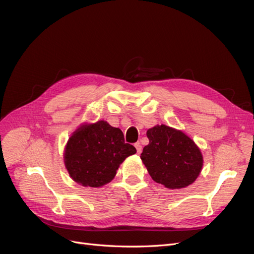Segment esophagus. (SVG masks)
I'll list each match as a JSON object with an SVG mask.
<instances>
[{"label":"esophagus","instance_id":"1","mask_svg":"<svg viewBox=\"0 0 254 254\" xmlns=\"http://www.w3.org/2000/svg\"><path fill=\"white\" fill-rule=\"evenodd\" d=\"M134 146H135V148H136V152L140 155V153L142 152V146H141V144H140L139 142H137V143L134 144Z\"/></svg>","mask_w":254,"mask_h":254}]
</instances>
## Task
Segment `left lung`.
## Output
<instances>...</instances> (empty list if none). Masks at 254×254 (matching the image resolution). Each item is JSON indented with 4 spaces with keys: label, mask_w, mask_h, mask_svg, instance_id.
Segmentation results:
<instances>
[{
    "label": "left lung",
    "mask_w": 254,
    "mask_h": 254,
    "mask_svg": "<svg viewBox=\"0 0 254 254\" xmlns=\"http://www.w3.org/2000/svg\"><path fill=\"white\" fill-rule=\"evenodd\" d=\"M149 144L141 159L153 181L167 189H183L200 174L203 157L195 142L181 130L156 125L147 130Z\"/></svg>",
    "instance_id": "1"
}]
</instances>
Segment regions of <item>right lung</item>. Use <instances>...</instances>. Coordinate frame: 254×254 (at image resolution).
<instances>
[{"mask_svg": "<svg viewBox=\"0 0 254 254\" xmlns=\"http://www.w3.org/2000/svg\"><path fill=\"white\" fill-rule=\"evenodd\" d=\"M136 149L125 143L120 128L106 121L81 124L68 139L64 161L71 178L82 187L101 188L117 175L124 160Z\"/></svg>", "mask_w": 254, "mask_h": 254, "instance_id": "1", "label": "right lung"}]
</instances>
